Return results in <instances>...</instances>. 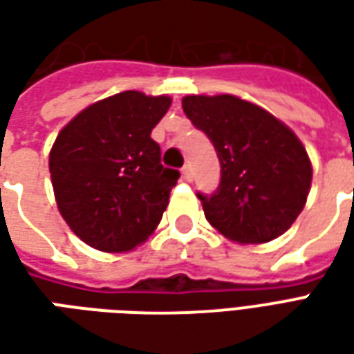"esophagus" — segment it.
<instances>
[{"instance_id":"esophagus-1","label":"esophagus","mask_w":354,"mask_h":354,"mask_svg":"<svg viewBox=\"0 0 354 354\" xmlns=\"http://www.w3.org/2000/svg\"><path fill=\"white\" fill-rule=\"evenodd\" d=\"M182 176H184V180H187V182H192L193 180L192 165H184V169H182Z\"/></svg>"}]
</instances>
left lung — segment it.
<instances>
[{"instance_id":"left-lung-1","label":"left lung","mask_w":354,"mask_h":354,"mask_svg":"<svg viewBox=\"0 0 354 354\" xmlns=\"http://www.w3.org/2000/svg\"><path fill=\"white\" fill-rule=\"evenodd\" d=\"M185 115L212 142L222 176L197 193L212 227L241 245L269 243L296 222L311 187V161L288 127L231 94L185 96Z\"/></svg>"}]
</instances>
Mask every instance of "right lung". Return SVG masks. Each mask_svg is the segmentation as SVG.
Listing matches in <instances>:
<instances>
[{
  "mask_svg": "<svg viewBox=\"0 0 354 354\" xmlns=\"http://www.w3.org/2000/svg\"><path fill=\"white\" fill-rule=\"evenodd\" d=\"M170 102L124 91L83 109L57 136L49 170L58 210L96 250H132L161 222L180 172L162 167L151 131Z\"/></svg>",
  "mask_w": 354,
  "mask_h": 354,
  "instance_id": "1",
  "label": "right lung"
}]
</instances>
